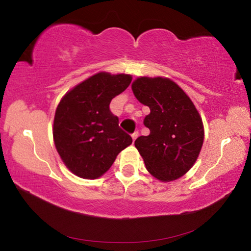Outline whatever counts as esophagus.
I'll use <instances>...</instances> for the list:
<instances>
[{"label":"esophagus","instance_id":"esophagus-1","mask_svg":"<svg viewBox=\"0 0 251 251\" xmlns=\"http://www.w3.org/2000/svg\"><path fill=\"white\" fill-rule=\"evenodd\" d=\"M138 135H139L138 131H135V133L131 134V138H133V141H135V139L138 137Z\"/></svg>","mask_w":251,"mask_h":251}]
</instances>
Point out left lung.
<instances>
[{
	"mask_svg": "<svg viewBox=\"0 0 251 251\" xmlns=\"http://www.w3.org/2000/svg\"><path fill=\"white\" fill-rule=\"evenodd\" d=\"M131 90L151 113L144 118L151 133L135 147L157 179L175 180L192 168L201 150L203 127L196 107L176 83L163 77H139Z\"/></svg>",
	"mask_w": 251,
	"mask_h": 251,
	"instance_id": "1",
	"label": "left lung"
}]
</instances>
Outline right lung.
<instances>
[{
    "mask_svg": "<svg viewBox=\"0 0 251 251\" xmlns=\"http://www.w3.org/2000/svg\"><path fill=\"white\" fill-rule=\"evenodd\" d=\"M130 82V75L99 73L59 101L53 127L55 147L67 168L78 177H100L133 142L109 109L112 100Z\"/></svg>",
    "mask_w": 251,
    "mask_h": 251,
    "instance_id": "right-lung-1",
    "label": "right lung"
}]
</instances>
